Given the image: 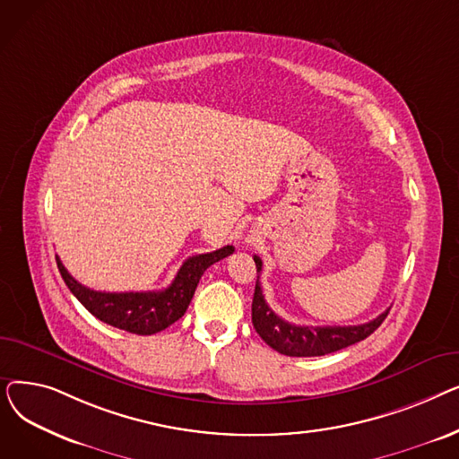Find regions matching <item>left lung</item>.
Instances as JSON below:
<instances>
[{
    "label": "left lung",
    "instance_id": "obj_1",
    "mask_svg": "<svg viewBox=\"0 0 459 459\" xmlns=\"http://www.w3.org/2000/svg\"><path fill=\"white\" fill-rule=\"evenodd\" d=\"M256 264V273L262 272V260L255 255L253 256ZM253 325L256 333L262 336V341L268 346H272L275 351L290 357H318L327 355L333 351H339L342 348H348L355 342L365 341L368 334H372L383 320L387 318V308L377 318H374L368 324L360 325H327V327H310V325H294L290 322L282 320L275 312L268 307L266 299H264L260 282L256 279L255 296H253V307H251Z\"/></svg>",
    "mask_w": 459,
    "mask_h": 459
}]
</instances>
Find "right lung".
<instances>
[{"instance_id": "obj_1", "label": "right lung", "mask_w": 459, "mask_h": 459, "mask_svg": "<svg viewBox=\"0 0 459 459\" xmlns=\"http://www.w3.org/2000/svg\"><path fill=\"white\" fill-rule=\"evenodd\" d=\"M232 253L234 247L225 246L212 253L189 256L180 266L175 281L158 292H96L72 277L59 256L56 260L68 290L92 316L128 333L154 334L184 316L203 273L212 264Z\"/></svg>"}]
</instances>
